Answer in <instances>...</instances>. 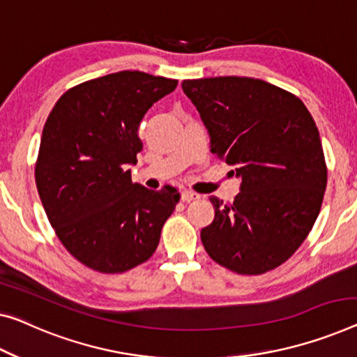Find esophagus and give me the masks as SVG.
Instances as JSON below:
<instances>
[{"label":"esophagus","mask_w":357,"mask_h":357,"mask_svg":"<svg viewBox=\"0 0 357 357\" xmlns=\"http://www.w3.org/2000/svg\"><path fill=\"white\" fill-rule=\"evenodd\" d=\"M199 194L194 192V190H184L183 194H181V199H183L184 202H190V200H197L199 199Z\"/></svg>","instance_id":"esophagus-1"}]
</instances>
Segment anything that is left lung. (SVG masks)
Masks as SVG:
<instances>
[{"label": "left lung", "mask_w": 357, "mask_h": 357, "mask_svg": "<svg viewBox=\"0 0 357 357\" xmlns=\"http://www.w3.org/2000/svg\"><path fill=\"white\" fill-rule=\"evenodd\" d=\"M211 137V152L236 168L232 204L210 197L202 229L213 261L242 275L279 268L305 242L321 211L327 165L314 119L300 98L248 77L184 79Z\"/></svg>", "instance_id": "1"}]
</instances>
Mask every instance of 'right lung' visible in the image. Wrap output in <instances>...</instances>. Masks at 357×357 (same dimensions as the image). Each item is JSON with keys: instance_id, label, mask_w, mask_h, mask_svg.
I'll use <instances>...</instances> for the list:
<instances>
[{"instance_id": "obj_1", "label": "right lung", "mask_w": 357, "mask_h": 357, "mask_svg": "<svg viewBox=\"0 0 357 357\" xmlns=\"http://www.w3.org/2000/svg\"><path fill=\"white\" fill-rule=\"evenodd\" d=\"M176 79L123 70L63 93L43 128L35 181L46 216L73 258L121 274L152 257L176 188L149 190L128 165L142 151L137 128Z\"/></svg>"}]
</instances>
